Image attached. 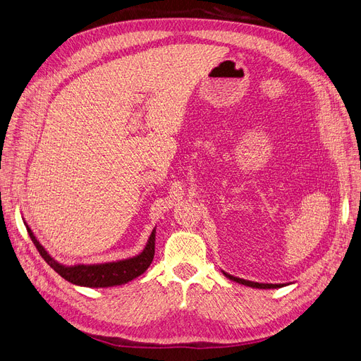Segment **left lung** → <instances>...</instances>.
Returning a JSON list of instances; mask_svg holds the SVG:
<instances>
[{
  "mask_svg": "<svg viewBox=\"0 0 361 361\" xmlns=\"http://www.w3.org/2000/svg\"><path fill=\"white\" fill-rule=\"evenodd\" d=\"M229 281H234L237 283H241L244 286H250V288H258V289H276V288H283L286 286V283H258V282H252V281H244V279H240V277H235V276H231L225 271H222Z\"/></svg>",
  "mask_w": 361,
  "mask_h": 361,
  "instance_id": "8db88e82",
  "label": "left lung"
}]
</instances>
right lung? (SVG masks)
Returning <instances> with one entry per match:
<instances>
[{
  "label": "right lung",
  "instance_id": "obj_1",
  "mask_svg": "<svg viewBox=\"0 0 361 361\" xmlns=\"http://www.w3.org/2000/svg\"><path fill=\"white\" fill-rule=\"evenodd\" d=\"M24 225L32 240L34 246L37 247L42 258L48 262L52 269L60 274L67 282H71L78 286H87V288H111L124 285L127 282L133 281L137 276L145 273V270L153 262L154 258V243H156V228L151 231V234L147 240L145 247L141 253L135 255L132 258L120 259V261H111V262H100V264H75V265H66L54 259L49 252L46 250L34 232L24 220Z\"/></svg>",
  "mask_w": 361,
  "mask_h": 361
}]
</instances>
